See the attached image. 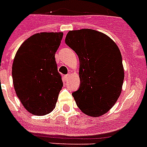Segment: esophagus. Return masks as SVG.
I'll return each instance as SVG.
<instances>
[{
	"instance_id": "obj_1",
	"label": "esophagus",
	"mask_w": 147,
	"mask_h": 147,
	"mask_svg": "<svg viewBox=\"0 0 147 147\" xmlns=\"http://www.w3.org/2000/svg\"><path fill=\"white\" fill-rule=\"evenodd\" d=\"M69 77H70L69 74H68V75H66V76H65V78H66V81H68V80H69Z\"/></svg>"
}]
</instances>
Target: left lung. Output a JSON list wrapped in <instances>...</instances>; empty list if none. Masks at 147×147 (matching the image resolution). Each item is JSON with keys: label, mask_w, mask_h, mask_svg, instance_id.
Wrapping results in <instances>:
<instances>
[{"label": "left lung", "mask_w": 147, "mask_h": 147, "mask_svg": "<svg viewBox=\"0 0 147 147\" xmlns=\"http://www.w3.org/2000/svg\"><path fill=\"white\" fill-rule=\"evenodd\" d=\"M65 42L79 58L80 87L72 92L77 106L99 117L114 105L124 80L122 55L109 36L95 30L69 31Z\"/></svg>", "instance_id": "8db88e82"}]
</instances>
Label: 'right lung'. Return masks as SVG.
<instances>
[{
  "label": "right lung",
  "mask_w": 147,
  "mask_h": 147,
  "mask_svg": "<svg viewBox=\"0 0 147 147\" xmlns=\"http://www.w3.org/2000/svg\"><path fill=\"white\" fill-rule=\"evenodd\" d=\"M63 33H40L22 43L13 60L12 76L18 98L28 111L45 115L55 109L63 87L55 53Z\"/></svg>",
  "instance_id": "add662e5"
}]
</instances>
